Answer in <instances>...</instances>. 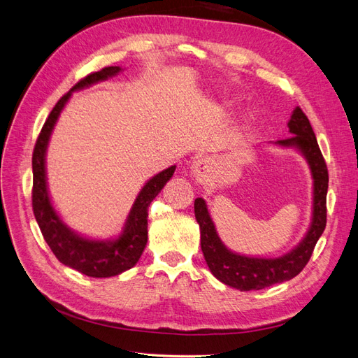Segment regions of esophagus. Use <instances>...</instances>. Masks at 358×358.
I'll list each match as a JSON object with an SVG mask.
<instances>
[{
  "label": "esophagus",
  "mask_w": 358,
  "mask_h": 358,
  "mask_svg": "<svg viewBox=\"0 0 358 358\" xmlns=\"http://www.w3.org/2000/svg\"><path fill=\"white\" fill-rule=\"evenodd\" d=\"M208 173V162L204 159H196L191 164V175L197 179H203Z\"/></svg>",
  "instance_id": "obj_1"
}]
</instances>
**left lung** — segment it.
I'll use <instances>...</instances> for the list:
<instances>
[{
	"mask_svg": "<svg viewBox=\"0 0 358 358\" xmlns=\"http://www.w3.org/2000/svg\"><path fill=\"white\" fill-rule=\"evenodd\" d=\"M292 137L278 140L276 145L297 148L306 157L313 178V215L308 234L297 248L279 258H254L229 251L216 234L213 221L203 199L194 201V213L200 225L201 251L210 272L222 284L241 291L263 289L273 284H280L297 276L313 252L318 239L327 224V164L320 150L315 133L308 116L296 107L288 122Z\"/></svg>",
	"mask_w": 358,
	"mask_h": 358,
	"instance_id": "obj_1",
	"label": "left lung"
}]
</instances>
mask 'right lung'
<instances>
[{
  "label": "right lung",
  "mask_w": 358,
  "mask_h": 358,
  "mask_svg": "<svg viewBox=\"0 0 358 358\" xmlns=\"http://www.w3.org/2000/svg\"><path fill=\"white\" fill-rule=\"evenodd\" d=\"M119 71H121L119 67H104L94 71L76 83L70 92L62 95L43 125L32 152V210L41 234L62 264L91 278L116 276L136 266L148 242L149 204L158 196L167 180H170L176 169V166H171L148 180L138 192L133 209L129 210L124 233L113 242L90 241L74 234L64 225L55 209L52 208L46 187L45 154L53 125L73 91L112 78Z\"/></svg>",
  "instance_id": "add662e5"
}]
</instances>
